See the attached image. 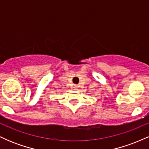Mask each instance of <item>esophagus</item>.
<instances>
[{
	"instance_id": "obj_1",
	"label": "esophagus",
	"mask_w": 149,
	"mask_h": 149,
	"mask_svg": "<svg viewBox=\"0 0 149 149\" xmlns=\"http://www.w3.org/2000/svg\"><path fill=\"white\" fill-rule=\"evenodd\" d=\"M78 85H73V88H74V89H77V88H78Z\"/></svg>"
}]
</instances>
